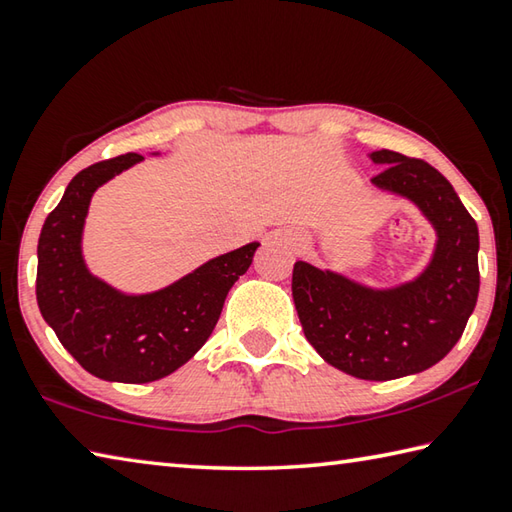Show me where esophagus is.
I'll return each mask as SVG.
<instances>
[{"label":"esophagus","mask_w":512,"mask_h":512,"mask_svg":"<svg viewBox=\"0 0 512 512\" xmlns=\"http://www.w3.org/2000/svg\"><path fill=\"white\" fill-rule=\"evenodd\" d=\"M297 242H301V238H297V240H294V245H297Z\"/></svg>","instance_id":"obj_1"}]
</instances>
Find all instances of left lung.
Instances as JSON below:
<instances>
[{
  "label": "left lung",
  "mask_w": 512,
  "mask_h": 512,
  "mask_svg": "<svg viewBox=\"0 0 512 512\" xmlns=\"http://www.w3.org/2000/svg\"><path fill=\"white\" fill-rule=\"evenodd\" d=\"M373 184L414 200L434 222L438 245L418 281L375 292L344 276L294 263L292 297L308 342L339 371L360 380H396L441 362L459 342L479 297V229L452 184L434 166L393 150Z\"/></svg>",
  "instance_id": "left-lung-1"
}]
</instances>
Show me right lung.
<instances>
[{
	"mask_svg": "<svg viewBox=\"0 0 512 512\" xmlns=\"http://www.w3.org/2000/svg\"><path fill=\"white\" fill-rule=\"evenodd\" d=\"M137 152L103 159L71 179L42 224L35 297L60 344L96 378L143 384L166 378L213 333L231 285L245 274L258 242L213 258L166 290L125 297L94 279L80 256V233L98 186L137 164Z\"/></svg>",
	"mask_w": 512,
	"mask_h": 512,
	"instance_id": "right-lung-1",
	"label": "right lung"
}]
</instances>
